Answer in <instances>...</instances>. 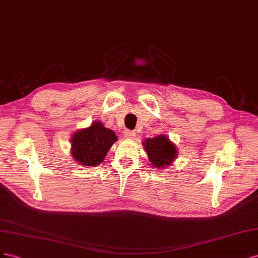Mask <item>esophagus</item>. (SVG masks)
<instances>
[{
	"label": "esophagus",
	"mask_w": 258,
	"mask_h": 258,
	"mask_svg": "<svg viewBox=\"0 0 258 258\" xmlns=\"http://www.w3.org/2000/svg\"><path fill=\"white\" fill-rule=\"evenodd\" d=\"M124 136L126 137V138H131V139H133L135 136H136V133L134 131H130V130H126L124 132Z\"/></svg>",
	"instance_id": "34e87169"
}]
</instances>
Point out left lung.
I'll return each mask as SVG.
<instances>
[{
    "instance_id": "8db88e82",
    "label": "left lung",
    "mask_w": 258,
    "mask_h": 258,
    "mask_svg": "<svg viewBox=\"0 0 258 258\" xmlns=\"http://www.w3.org/2000/svg\"><path fill=\"white\" fill-rule=\"evenodd\" d=\"M143 145L153 167L170 166L177 157V148L166 135L147 138Z\"/></svg>"
}]
</instances>
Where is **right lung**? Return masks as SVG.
<instances>
[{"label":"right lung","instance_id":"obj_1","mask_svg":"<svg viewBox=\"0 0 258 258\" xmlns=\"http://www.w3.org/2000/svg\"><path fill=\"white\" fill-rule=\"evenodd\" d=\"M116 141L117 137L112 130L105 127L99 121H95L90 127L79 130L72 135V157L81 165H98Z\"/></svg>","mask_w":258,"mask_h":258}]
</instances>
